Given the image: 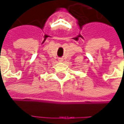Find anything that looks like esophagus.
Instances as JSON below:
<instances>
[{"mask_svg": "<svg viewBox=\"0 0 124 124\" xmlns=\"http://www.w3.org/2000/svg\"><path fill=\"white\" fill-rule=\"evenodd\" d=\"M58 60H59L60 62H62V61H63V58H60Z\"/></svg>", "mask_w": 124, "mask_h": 124, "instance_id": "1", "label": "esophagus"}]
</instances>
